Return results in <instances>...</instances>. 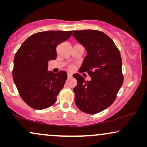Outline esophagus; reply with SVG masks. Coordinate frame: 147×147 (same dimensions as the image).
Instances as JSON below:
<instances>
[{"instance_id": "obj_1", "label": "esophagus", "mask_w": 147, "mask_h": 147, "mask_svg": "<svg viewBox=\"0 0 147 147\" xmlns=\"http://www.w3.org/2000/svg\"><path fill=\"white\" fill-rule=\"evenodd\" d=\"M72 76V74L71 73H69V72H68L67 73V77L68 78H71Z\"/></svg>"}]
</instances>
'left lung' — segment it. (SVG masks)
Here are the masks:
<instances>
[{
    "label": "left lung",
    "mask_w": 147,
    "mask_h": 147,
    "mask_svg": "<svg viewBox=\"0 0 147 147\" xmlns=\"http://www.w3.org/2000/svg\"><path fill=\"white\" fill-rule=\"evenodd\" d=\"M72 35L87 51L80 69L88 71L91 77L86 81L79 74L73 75L78 82L74 88L75 103L85 113H98L113 103L123 84L120 51L103 32L80 30Z\"/></svg>",
    "instance_id": "obj_1"
}]
</instances>
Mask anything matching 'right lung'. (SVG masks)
I'll list each match as a JSON object with an SVG mask.
<instances>
[{"label":"right lung","mask_w":147,"mask_h":147,"mask_svg":"<svg viewBox=\"0 0 147 147\" xmlns=\"http://www.w3.org/2000/svg\"><path fill=\"white\" fill-rule=\"evenodd\" d=\"M72 31H47L35 33L23 42L14 58L13 78L22 99L30 107L43 110L56 102L67 73L48 71V61L57 57L56 48Z\"/></svg>","instance_id":"1"}]
</instances>
